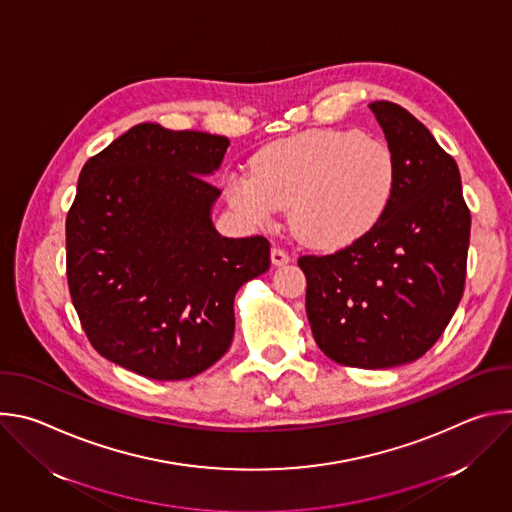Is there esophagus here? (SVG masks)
<instances>
[{
	"mask_svg": "<svg viewBox=\"0 0 512 512\" xmlns=\"http://www.w3.org/2000/svg\"><path fill=\"white\" fill-rule=\"evenodd\" d=\"M291 259H289V255L283 251V249H277V247H273L271 249V263L275 265V267H281V265H287Z\"/></svg>",
	"mask_w": 512,
	"mask_h": 512,
	"instance_id": "obj_1",
	"label": "esophagus"
}]
</instances>
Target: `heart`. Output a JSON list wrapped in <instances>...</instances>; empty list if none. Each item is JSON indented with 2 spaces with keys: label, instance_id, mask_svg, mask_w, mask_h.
Wrapping results in <instances>:
<instances>
[{
  "label": "heart",
  "instance_id": "1",
  "mask_svg": "<svg viewBox=\"0 0 512 512\" xmlns=\"http://www.w3.org/2000/svg\"><path fill=\"white\" fill-rule=\"evenodd\" d=\"M397 188L389 145L356 129H312L269 143L251 174L229 172L225 196L249 223L269 225L289 208L294 235L332 251L367 237L383 221Z\"/></svg>",
  "mask_w": 512,
  "mask_h": 512
}]
</instances>
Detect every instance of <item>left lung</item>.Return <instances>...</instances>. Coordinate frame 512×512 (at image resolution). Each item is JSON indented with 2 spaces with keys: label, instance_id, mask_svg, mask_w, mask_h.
<instances>
[{
  "label": "left lung",
  "instance_id": "1",
  "mask_svg": "<svg viewBox=\"0 0 512 512\" xmlns=\"http://www.w3.org/2000/svg\"><path fill=\"white\" fill-rule=\"evenodd\" d=\"M369 107L395 154V198L367 237L298 265L320 350L344 367L391 369L423 356L462 300L470 210L456 160L429 129L401 105Z\"/></svg>",
  "mask_w": 512,
  "mask_h": 512
}]
</instances>
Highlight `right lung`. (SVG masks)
I'll return each instance as SVG.
<instances>
[{
    "mask_svg": "<svg viewBox=\"0 0 512 512\" xmlns=\"http://www.w3.org/2000/svg\"><path fill=\"white\" fill-rule=\"evenodd\" d=\"M229 139L139 123L93 156L66 216V277L93 348L154 381L190 379L235 334V294L269 269L265 237L212 225L206 176Z\"/></svg>",
    "mask_w": 512,
    "mask_h": 512,
    "instance_id": "add662e5",
    "label": "right lung"
}]
</instances>
